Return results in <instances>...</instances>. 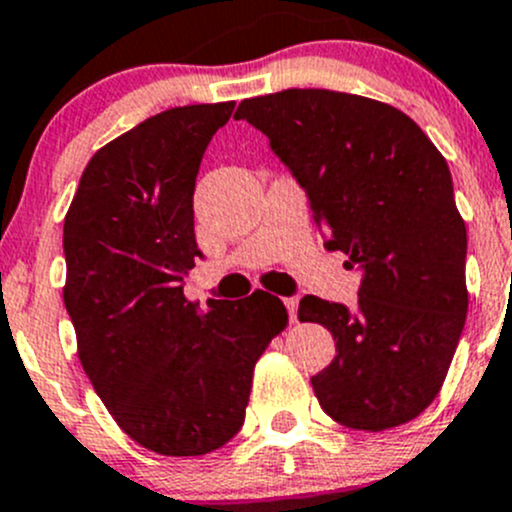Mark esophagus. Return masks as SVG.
<instances>
[{
    "label": "esophagus",
    "instance_id": "34e87169",
    "mask_svg": "<svg viewBox=\"0 0 512 512\" xmlns=\"http://www.w3.org/2000/svg\"><path fill=\"white\" fill-rule=\"evenodd\" d=\"M285 307H287V312H289V319H292V322H297L299 299L297 297H285Z\"/></svg>",
    "mask_w": 512,
    "mask_h": 512
}]
</instances>
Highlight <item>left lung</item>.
Wrapping results in <instances>:
<instances>
[{"instance_id": "8db88e82", "label": "left lung", "mask_w": 512, "mask_h": 512, "mask_svg": "<svg viewBox=\"0 0 512 512\" xmlns=\"http://www.w3.org/2000/svg\"><path fill=\"white\" fill-rule=\"evenodd\" d=\"M235 118L270 138L329 250L361 272L352 312L314 294L299 302V322L337 344L312 376L319 406L356 431L414 421L441 391L468 314V237L446 158L404 111L342 91L245 98Z\"/></svg>"}]
</instances>
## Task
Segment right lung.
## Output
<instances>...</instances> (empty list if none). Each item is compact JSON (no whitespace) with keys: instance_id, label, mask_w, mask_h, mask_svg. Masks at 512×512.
I'll return each instance as SVG.
<instances>
[{"instance_id":"add662e5","label":"right lung","mask_w":512,"mask_h":512,"mask_svg":"<svg viewBox=\"0 0 512 512\" xmlns=\"http://www.w3.org/2000/svg\"><path fill=\"white\" fill-rule=\"evenodd\" d=\"M235 101L168 108L98 148L64 218V304L76 352L113 421L160 456H205L245 421L252 371L285 304L183 294L200 257L195 175Z\"/></svg>"}]
</instances>
